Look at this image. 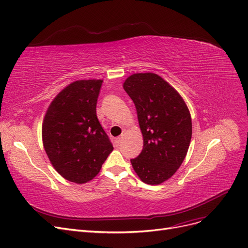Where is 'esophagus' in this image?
<instances>
[{
	"label": "esophagus",
	"mask_w": 248,
	"mask_h": 248,
	"mask_svg": "<svg viewBox=\"0 0 248 248\" xmlns=\"http://www.w3.org/2000/svg\"><path fill=\"white\" fill-rule=\"evenodd\" d=\"M122 140H123V135H122V136H120V137H117V138H116V143L119 145V144L121 143Z\"/></svg>",
	"instance_id": "1"
}]
</instances>
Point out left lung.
I'll return each mask as SVG.
<instances>
[{
    "label": "left lung",
    "mask_w": 248,
    "mask_h": 248,
    "mask_svg": "<svg viewBox=\"0 0 248 248\" xmlns=\"http://www.w3.org/2000/svg\"><path fill=\"white\" fill-rule=\"evenodd\" d=\"M123 87L133 101L143 136L142 152L130 160L140 180L156 185L179 169L189 147L192 124L181 95L155 73H136Z\"/></svg>",
    "instance_id": "8db88e82"
}]
</instances>
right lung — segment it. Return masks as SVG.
I'll use <instances>...</instances> for the list:
<instances>
[{
  "label": "right lung",
  "instance_id": "obj_1",
  "mask_svg": "<svg viewBox=\"0 0 248 248\" xmlns=\"http://www.w3.org/2000/svg\"><path fill=\"white\" fill-rule=\"evenodd\" d=\"M103 80L69 84L49 105L43 122V142L55 170L82 184L100 172L113 144L96 117Z\"/></svg>",
  "mask_w": 248,
  "mask_h": 248
}]
</instances>
